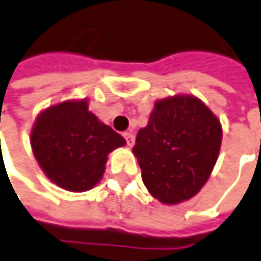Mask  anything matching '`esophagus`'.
Wrapping results in <instances>:
<instances>
[{
    "label": "esophagus",
    "mask_w": 261,
    "mask_h": 261,
    "mask_svg": "<svg viewBox=\"0 0 261 261\" xmlns=\"http://www.w3.org/2000/svg\"><path fill=\"white\" fill-rule=\"evenodd\" d=\"M124 138H125V141H127V145H133L134 144V136L131 134V133H124L123 134Z\"/></svg>",
    "instance_id": "1"
}]
</instances>
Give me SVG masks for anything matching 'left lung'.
Returning a JSON list of instances; mask_svg holds the SVG:
<instances>
[{
  "label": "left lung",
  "mask_w": 261,
  "mask_h": 261,
  "mask_svg": "<svg viewBox=\"0 0 261 261\" xmlns=\"http://www.w3.org/2000/svg\"><path fill=\"white\" fill-rule=\"evenodd\" d=\"M221 145V125L204 102L177 95L155 102L133 153L147 190L161 203L196 196L212 174Z\"/></svg>",
  "instance_id": "left-lung-1"
}]
</instances>
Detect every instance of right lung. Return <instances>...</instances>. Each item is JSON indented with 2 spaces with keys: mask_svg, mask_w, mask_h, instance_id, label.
Here are the masks:
<instances>
[{
  "mask_svg": "<svg viewBox=\"0 0 261 261\" xmlns=\"http://www.w3.org/2000/svg\"><path fill=\"white\" fill-rule=\"evenodd\" d=\"M125 144L118 133L100 123L83 101H65L38 116L31 147L40 167L61 189L86 191L100 181L108 153Z\"/></svg>",
  "mask_w": 261,
  "mask_h": 261,
  "instance_id": "right-lung-1",
  "label": "right lung"
}]
</instances>
